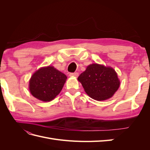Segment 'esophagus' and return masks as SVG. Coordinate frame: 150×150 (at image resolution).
Masks as SVG:
<instances>
[{"instance_id":"esophagus-1","label":"esophagus","mask_w":150,"mask_h":150,"mask_svg":"<svg viewBox=\"0 0 150 150\" xmlns=\"http://www.w3.org/2000/svg\"><path fill=\"white\" fill-rule=\"evenodd\" d=\"M69 76L71 77H75V78H77L79 76L78 72H72V73H70Z\"/></svg>"}]
</instances>
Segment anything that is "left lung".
Returning a JSON list of instances; mask_svg holds the SVG:
<instances>
[{"instance_id":"1","label":"left lung","mask_w":150,"mask_h":150,"mask_svg":"<svg viewBox=\"0 0 150 150\" xmlns=\"http://www.w3.org/2000/svg\"><path fill=\"white\" fill-rule=\"evenodd\" d=\"M78 79L88 96L97 101L111 98L120 85L113 68L98 64L89 65Z\"/></svg>"}]
</instances>
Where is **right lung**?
<instances>
[{
  "instance_id": "obj_1",
  "label": "right lung",
  "mask_w": 150,
  "mask_h": 150,
  "mask_svg": "<svg viewBox=\"0 0 150 150\" xmlns=\"http://www.w3.org/2000/svg\"><path fill=\"white\" fill-rule=\"evenodd\" d=\"M66 79L67 76L53 66L41 67L30 79V92L39 100L52 101L60 93Z\"/></svg>"
}]
</instances>
